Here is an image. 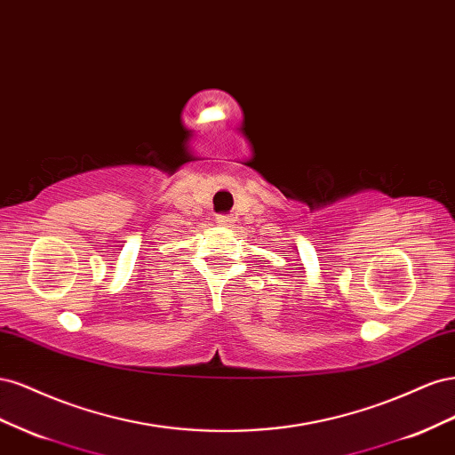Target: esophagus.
Here are the masks:
<instances>
[{"instance_id":"34e87169","label":"esophagus","mask_w":455,"mask_h":455,"mask_svg":"<svg viewBox=\"0 0 455 455\" xmlns=\"http://www.w3.org/2000/svg\"><path fill=\"white\" fill-rule=\"evenodd\" d=\"M216 224H220V226H231L233 224V218L229 214H218L216 216Z\"/></svg>"}]
</instances>
